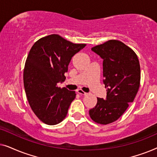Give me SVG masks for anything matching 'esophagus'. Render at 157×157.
Instances as JSON below:
<instances>
[{"label": "esophagus", "mask_w": 157, "mask_h": 157, "mask_svg": "<svg viewBox=\"0 0 157 157\" xmlns=\"http://www.w3.org/2000/svg\"><path fill=\"white\" fill-rule=\"evenodd\" d=\"M77 92H78L79 94H81V95H86L87 94V93H86L85 91H83L82 89H78L77 90Z\"/></svg>", "instance_id": "esophagus-1"}]
</instances>
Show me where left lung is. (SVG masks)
Wrapping results in <instances>:
<instances>
[{"mask_svg": "<svg viewBox=\"0 0 157 157\" xmlns=\"http://www.w3.org/2000/svg\"><path fill=\"white\" fill-rule=\"evenodd\" d=\"M91 50L104 60L103 76L106 89V100L97 98L89 110L96 123L109 124L117 121L134 101L140 86V64L136 53L118 40H109Z\"/></svg>", "mask_w": 157, "mask_h": 157, "instance_id": "8db88e82", "label": "left lung"}]
</instances>
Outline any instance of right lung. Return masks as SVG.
I'll use <instances>...</instances> for the list:
<instances>
[{"mask_svg": "<svg viewBox=\"0 0 157 157\" xmlns=\"http://www.w3.org/2000/svg\"><path fill=\"white\" fill-rule=\"evenodd\" d=\"M86 44H76L57 34L38 40L29 51L23 70V83L29 105L48 125L65 119L76 92L58 86L63 82L71 58Z\"/></svg>", "mask_w": 157, "mask_h": 157, "instance_id": "1", "label": "right lung"}]
</instances>
